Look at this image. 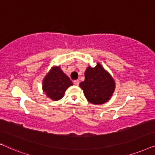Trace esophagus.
<instances>
[{"instance_id":"obj_1","label":"esophagus","mask_w":155,"mask_h":155,"mask_svg":"<svg viewBox=\"0 0 155 155\" xmlns=\"http://www.w3.org/2000/svg\"><path fill=\"white\" fill-rule=\"evenodd\" d=\"M74 84L75 86H78L79 84V80H75V81H74Z\"/></svg>"}]
</instances>
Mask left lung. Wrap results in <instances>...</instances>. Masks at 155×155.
I'll list each match as a JSON object with an SVG mask.
<instances>
[{
	"label": "left lung",
	"mask_w": 155,
	"mask_h": 155,
	"mask_svg": "<svg viewBox=\"0 0 155 155\" xmlns=\"http://www.w3.org/2000/svg\"><path fill=\"white\" fill-rule=\"evenodd\" d=\"M84 75L85 80L79 86L88 101L96 105L108 101L115 89V82L110 73L98 62L95 67L88 66Z\"/></svg>",
	"instance_id": "obj_1"
}]
</instances>
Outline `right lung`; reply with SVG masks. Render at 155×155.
Returning a JSON list of instances; mask_svg holds the SVG:
<instances>
[{
  "label": "right lung",
  "mask_w": 155,
  "mask_h": 155,
  "mask_svg": "<svg viewBox=\"0 0 155 155\" xmlns=\"http://www.w3.org/2000/svg\"><path fill=\"white\" fill-rule=\"evenodd\" d=\"M73 83L64 73L59 66H54L45 76L42 81V90L52 101L60 100L66 90Z\"/></svg>",
  "instance_id": "right-lung-1"
}]
</instances>
